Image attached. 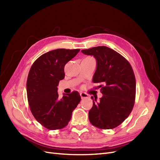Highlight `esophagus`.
Returning <instances> with one entry per match:
<instances>
[{"label": "esophagus", "instance_id": "1", "mask_svg": "<svg viewBox=\"0 0 160 160\" xmlns=\"http://www.w3.org/2000/svg\"><path fill=\"white\" fill-rule=\"evenodd\" d=\"M80 95H81V99L88 98H89V95L87 94V93H80Z\"/></svg>", "mask_w": 160, "mask_h": 160}]
</instances>
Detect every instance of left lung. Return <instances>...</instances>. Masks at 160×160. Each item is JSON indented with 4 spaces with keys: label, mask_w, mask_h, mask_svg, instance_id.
Instances as JSON below:
<instances>
[{
    "label": "left lung",
    "mask_w": 160,
    "mask_h": 160,
    "mask_svg": "<svg viewBox=\"0 0 160 160\" xmlns=\"http://www.w3.org/2000/svg\"><path fill=\"white\" fill-rule=\"evenodd\" d=\"M93 56L97 69L93 82L98 83L103 97L93 99L89 119L101 129H113L122 123L132 112L135 103L136 82L132 67L119 53L105 46L82 50Z\"/></svg>",
    "instance_id": "1"
}]
</instances>
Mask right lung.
<instances>
[{"instance_id":"1","label":"right lung","mask_w":160,"mask_h":160,"mask_svg":"<svg viewBox=\"0 0 160 160\" xmlns=\"http://www.w3.org/2000/svg\"><path fill=\"white\" fill-rule=\"evenodd\" d=\"M80 49H58L42 55L33 62L27 81L28 105L34 118L48 129L67 126L81 101L77 91L59 98L57 86L65 78L64 67Z\"/></svg>"}]
</instances>
